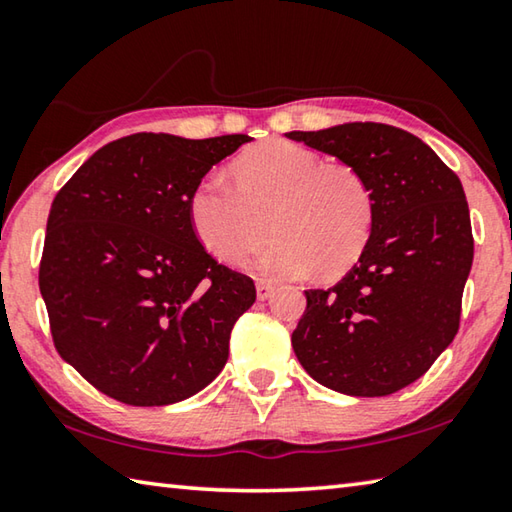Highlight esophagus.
Masks as SVG:
<instances>
[{"label":"esophagus","instance_id":"esophagus-1","mask_svg":"<svg viewBox=\"0 0 512 512\" xmlns=\"http://www.w3.org/2000/svg\"><path fill=\"white\" fill-rule=\"evenodd\" d=\"M255 287H257V298H259V300H268V298L273 296V291H275L273 284H268V282H264V280H257Z\"/></svg>","mask_w":512,"mask_h":512}]
</instances>
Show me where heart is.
<instances>
[{
    "label": "heart",
    "instance_id": "b5f03b06",
    "mask_svg": "<svg viewBox=\"0 0 512 512\" xmlns=\"http://www.w3.org/2000/svg\"><path fill=\"white\" fill-rule=\"evenodd\" d=\"M235 185L210 173L189 196L196 239L223 264H239L266 241L262 273L302 280L320 271L332 280L368 244L375 198L357 167L323 162L316 151L287 140L250 146L232 164Z\"/></svg>",
    "mask_w": 512,
    "mask_h": 512
}]
</instances>
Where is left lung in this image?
I'll list each match as a JSON object with an SVG mask.
<instances>
[{
	"mask_svg": "<svg viewBox=\"0 0 512 512\" xmlns=\"http://www.w3.org/2000/svg\"><path fill=\"white\" fill-rule=\"evenodd\" d=\"M296 140L361 171L375 219L359 262L309 289L291 345L318 384L381 397L413 384L454 341L474 239L461 180L402 128L352 121Z\"/></svg>",
	"mask_w": 512,
	"mask_h": 512,
	"instance_id": "1",
	"label": "left lung"
}]
</instances>
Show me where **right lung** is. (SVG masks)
<instances>
[{
    "label": "right lung",
    "mask_w": 512,
    "mask_h": 512,
    "mask_svg": "<svg viewBox=\"0 0 512 512\" xmlns=\"http://www.w3.org/2000/svg\"><path fill=\"white\" fill-rule=\"evenodd\" d=\"M248 135L135 133L103 146L51 203L40 259L60 357L112 400L173 404L210 384L255 284L207 253L189 196Z\"/></svg>",
    "instance_id": "obj_1"
}]
</instances>
